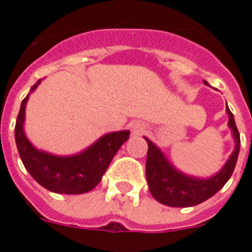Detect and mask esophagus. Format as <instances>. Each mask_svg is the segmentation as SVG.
I'll return each mask as SVG.
<instances>
[{
  "label": "esophagus",
  "mask_w": 252,
  "mask_h": 252,
  "mask_svg": "<svg viewBox=\"0 0 252 252\" xmlns=\"http://www.w3.org/2000/svg\"><path fill=\"white\" fill-rule=\"evenodd\" d=\"M145 129H146V126L141 122H134L132 123V126H130V130H132V133L133 134H137V136H138V134H142V133L145 132Z\"/></svg>",
  "instance_id": "1"
}]
</instances>
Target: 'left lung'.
<instances>
[{"mask_svg": "<svg viewBox=\"0 0 252 252\" xmlns=\"http://www.w3.org/2000/svg\"><path fill=\"white\" fill-rule=\"evenodd\" d=\"M204 83L209 86L206 80H204ZM225 110L228 114V126L232 130L234 139V150L223 168L209 178H197L182 173L169 161L155 143L145 137L149 145L146 160V178L150 192L156 201L172 208L194 206L213 197L227 183L237 162L241 141L233 114L230 113L228 106Z\"/></svg>", "mask_w": 252, "mask_h": 252, "instance_id": "8db88e82", "label": "left lung"}]
</instances>
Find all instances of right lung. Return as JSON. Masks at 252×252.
Listing matches in <instances>:
<instances>
[{
  "label": "right lung",
  "instance_id": "add662e5",
  "mask_svg": "<svg viewBox=\"0 0 252 252\" xmlns=\"http://www.w3.org/2000/svg\"><path fill=\"white\" fill-rule=\"evenodd\" d=\"M41 80L32 87L29 94L35 91ZM29 94L22 101L15 124V142L25 169L42 187L55 193L80 194L94 189L101 182L118 150L129 138V130L106 133L75 155L59 156L42 151L32 145L24 132L25 107Z\"/></svg>",
  "mask_w": 252,
  "mask_h": 252
}]
</instances>
